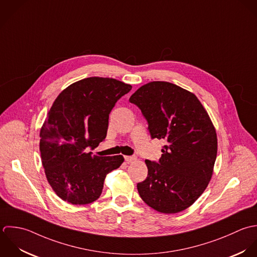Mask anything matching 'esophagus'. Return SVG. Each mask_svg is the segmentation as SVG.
Masks as SVG:
<instances>
[{
  "label": "esophagus",
  "instance_id": "34e87169",
  "mask_svg": "<svg viewBox=\"0 0 257 257\" xmlns=\"http://www.w3.org/2000/svg\"><path fill=\"white\" fill-rule=\"evenodd\" d=\"M124 160L127 164H131V163H134L137 161V158L136 157H132V156H125L124 157Z\"/></svg>",
  "mask_w": 257,
  "mask_h": 257
}]
</instances>
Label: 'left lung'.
Wrapping results in <instances>:
<instances>
[{
	"mask_svg": "<svg viewBox=\"0 0 257 257\" xmlns=\"http://www.w3.org/2000/svg\"><path fill=\"white\" fill-rule=\"evenodd\" d=\"M130 101L149 122L153 139L164 140L160 163L146 161L148 177L138 183L142 199L155 210L180 212L207 187L217 155L215 127L197 96L169 82H151Z\"/></svg>",
	"mask_w": 257,
	"mask_h": 257,
	"instance_id": "8db88e82",
	"label": "left lung"
}]
</instances>
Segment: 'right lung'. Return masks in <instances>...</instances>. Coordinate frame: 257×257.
<instances>
[{
  "label": "right lung",
  "instance_id": "obj_1",
  "mask_svg": "<svg viewBox=\"0 0 257 257\" xmlns=\"http://www.w3.org/2000/svg\"><path fill=\"white\" fill-rule=\"evenodd\" d=\"M131 89L114 79L90 77L66 87L55 99L40 131V152L48 182L64 201L93 202L106 174L123 163L122 156L98 157L86 149L105 139L109 112Z\"/></svg>",
  "mask_w": 257,
  "mask_h": 257
}]
</instances>
